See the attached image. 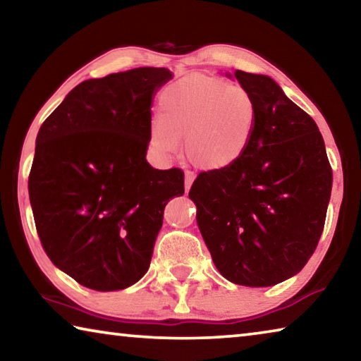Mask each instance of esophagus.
Masks as SVG:
<instances>
[{
  "instance_id": "1",
  "label": "esophagus",
  "mask_w": 361,
  "mask_h": 361,
  "mask_svg": "<svg viewBox=\"0 0 361 361\" xmlns=\"http://www.w3.org/2000/svg\"><path fill=\"white\" fill-rule=\"evenodd\" d=\"M192 181H194V175H192V173H186V175H185V191H186V192L189 191V189H191Z\"/></svg>"
}]
</instances>
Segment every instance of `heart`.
Masks as SVG:
<instances>
[{
	"label": "heart",
	"instance_id": "1",
	"mask_svg": "<svg viewBox=\"0 0 361 361\" xmlns=\"http://www.w3.org/2000/svg\"><path fill=\"white\" fill-rule=\"evenodd\" d=\"M149 122V146L167 157L185 151L195 169L223 172L245 156L258 124V108L245 89L221 78L189 75L170 84Z\"/></svg>",
	"mask_w": 361,
	"mask_h": 361
}]
</instances>
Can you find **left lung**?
Listing matches in <instances>:
<instances>
[{"instance_id": "obj_1", "label": "left lung", "mask_w": 361, "mask_h": 361, "mask_svg": "<svg viewBox=\"0 0 361 361\" xmlns=\"http://www.w3.org/2000/svg\"><path fill=\"white\" fill-rule=\"evenodd\" d=\"M234 78L258 108L252 145L234 167L199 173L189 199L219 274L235 285L272 286L315 252L333 172L315 121L272 78L240 70Z\"/></svg>"}]
</instances>
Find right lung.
<instances>
[{"label": "right lung", "instance_id": "1", "mask_svg": "<svg viewBox=\"0 0 361 361\" xmlns=\"http://www.w3.org/2000/svg\"><path fill=\"white\" fill-rule=\"evenodd\" d=\"M173 78L142 66L87 79L42 122L28 194L42 248L60 271L97 291L137 283L149 269L180 169L146 161L152 99Z\"/></svg>", "mask_w": 361, "mask_h": 361}]
</instances>
